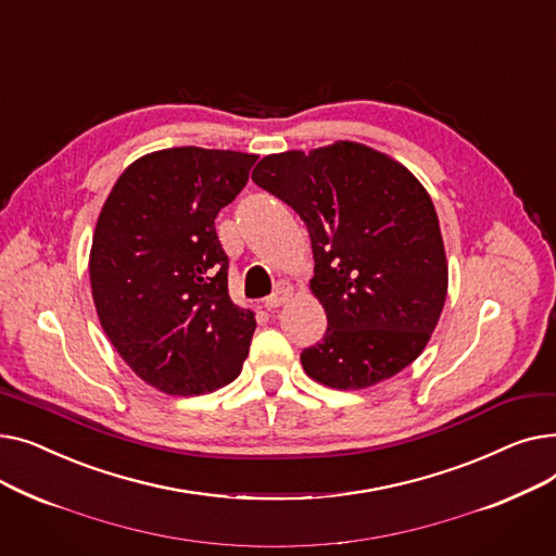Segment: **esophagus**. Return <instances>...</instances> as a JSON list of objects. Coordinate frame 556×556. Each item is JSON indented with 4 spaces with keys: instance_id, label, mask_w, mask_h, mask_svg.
I'll return each instance as SVG.
<instances>
[{
    "instance_id": "34e87169",
    "label": "esophagus",
    "mask_w": 556,
    "mask_h": 556,
    "mask_svg": "<svg viewBox=\"0 0 556 556\" xmlns=\"http://www.w3.org/2000/svg\"><path fill=\"white\" fill-rule=\"evenodd\" d=\"M290 293H293V288H290V283L279 281V283L275 286V293H273L270 298L263 300V306H266L268 311H275V308H279V306L290 298Z\"/></svg>"
}]
</instances>
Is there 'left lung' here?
<instances>
[{
    "label": "left lung",
    "mask_w": 556,
    "mask_h": 556,
    "mask_svg": "<svg viewBox=\"0 0 556 556\" xmlns=\"http://www.w3.org/2000/svg\"><path fill=\"white\" fill-rule=\"evenodd\" d=\"M252 180L306 223L327 311L325 338L302 352L304 371L336 390H361L424 352L448 288L432 200L415 175L363 143L263 157Z\"/></svg>",
    "instance_id": "8db88e82"
}]
</instances>
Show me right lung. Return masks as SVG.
<instances>
[{
	"label": "right lung",
	"mask_w": 556,
	"mask_h": 556,
	"mask_svg": "<svg viewBox=\"0 0 556 556\" xmlns=\"http://www.w3.org/2000/svg\"><path fill=\"white\" fill-rule=\"evenodd\" d=\"M256 160L198 146L143 155L101 210L90 254L101 327L141 381L166 394L214 392L248 358L254 313L229 300L214 220Z\"/></svg>",
	"instance_id": "obj_1"
}]
</instances>
